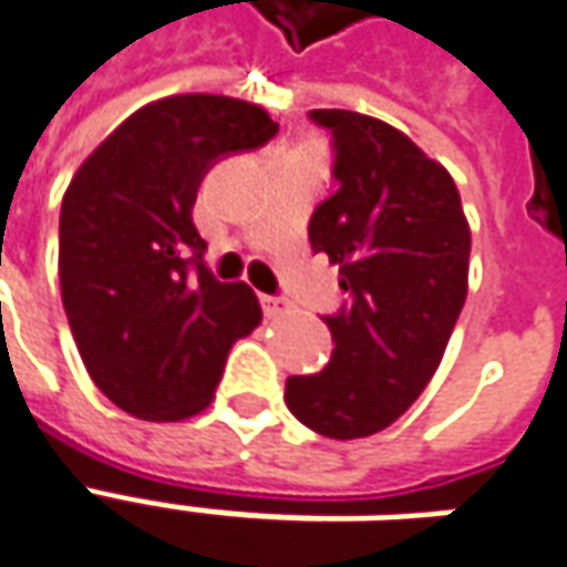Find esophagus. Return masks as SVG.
Instances as JSON below:
<instances>
[{"label": "esophagus", "instance_id": "esophagus-1", "mask_svg": "<svg viewBox=\"0 0 567 567\" xmlns=\"http://www.w3.org/2000/svg\"><path fill=\"white\" fill-rule=\"evenodd\" d=\"M262 311L265 317H284L290 315V302L280 296H262Z\"/></svg>", "mask_w": 567, "mask_h": 567}]
</instances>
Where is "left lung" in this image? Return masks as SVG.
<instances>
[{
    "mask_svg": "<svg viewBox=\"0 0 567 567\" xmlns=\"http://www.w3.org/2000/svg\"><path fill=\"white\" fill-rule=\"evenodd\" d=\"M311 118L332 131L339 188L308 238L351 299L323 317L327 367L290 375L284 400L320 436L360 440L391 427L440 367L467 299L470 226L455 179L403 131L348 110Z\"/></svg>",
    "mask_w": 567,
    "mask_h": 567,
    "instance_id": "8db88e82",
    "label": "left lung"
}]
</instances>
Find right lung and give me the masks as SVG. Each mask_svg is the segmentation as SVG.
Returning <instances> with one entry per match:
<instances>
[{"mask_svg": "<svg viewBox=\"0 0 567 567\" xmlns=\"http://www.w3.org/2000/svg\"><path fill=\"white\" fill-rule=\"evenodd\" d=\"M275 134L256 103L176 94L124 118L72 176L60 207L63 311L87 375L127 415H198L231 344L259 327L256 292L200 262L192 207L213 164Z\"/></svg>", "mask_w": 567, "mask_h": 567, "instance_id": "1", "label": "right lung"}]
</instances>
